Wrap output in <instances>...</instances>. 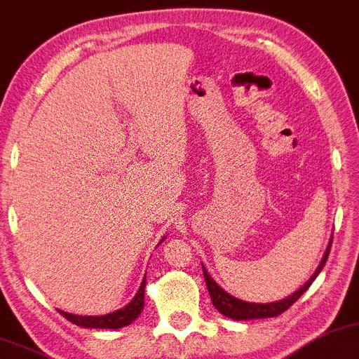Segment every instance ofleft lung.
Returning <instances> with one entry per match:
<instances>
[{
  "label": "left lung",
  "mask_w": 359,
  "mask_h": 359,
  "mask_svg": "<svg viewBox=\"0 0 359 359\" xmlns=\"http://www.w3.org/2000/svg\"><path fill=\"white\" fill-rule=\"evenodd\" d=\"M330 248H331V238H330L328 247H326V250H325V255H323V258H321L318 269H316L315 273L310 276V280H308L306 283L303 285V287L298 288L297 292L290 294V297L283 298V300H280V302H273V303H250V302L238 300V298H235L233 294L226 293L225 290L222 288L220 285L217 283V281L207 273V269L202 265L203 278H205V283H207L208 293H210L213 306H215L217 310H219L224 316H229V318L237 320V321L273 318V316H278L285 310H288V308L292 306L293 303L297 302L298 298H300L308 288H310V285L313 283V281H315L316 276L320 275V271L323 270L326 260H328Z\"/></svg>",
  "instance_id": "1"
}]
</instances>
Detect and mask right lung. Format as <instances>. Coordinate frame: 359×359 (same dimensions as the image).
<instances>
[{
  "label": "right lung",
  "instance_id": "add662e5",
  "mask_svg": "<svg viewBox=\"0 0 359 359\" xmlns=\"http://www.w3.org/2000/svg\"><path fill=\"white\" fill-rule=\"evenodd\" d=\"M165 238V237H164ZM164 238L161 240V243L164 242ZM144 294H146V276H144L142 283H140L139 292L135 293L133 302L127 303L124 308L116 310L107 315L101 316H83V315H72V313L57 310L65 318H67L71 323L83 326V328H107V330H117L122 326L130 325L133 321L140 315V311L144 310Z\"/></svg>",
  "mask_w": 359,
  "mask_h": 359
}]
</instances>
